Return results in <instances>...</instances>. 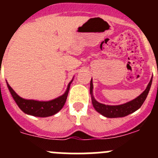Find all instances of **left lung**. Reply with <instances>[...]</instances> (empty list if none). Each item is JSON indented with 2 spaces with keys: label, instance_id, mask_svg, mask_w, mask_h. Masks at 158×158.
<instances>
[{
  "label": "left lung",
  "instance_id": "1",
  "mask_svg": "<svg viewBox=\"0 0 158 158\" xmlns=\"http://www.w3.org/2000/svg\"><path fill=\"white\" fill-rule=\"evenodd\" d=\"M151 83H152V79L148 83L147 88L138 97L135 98L132 101L128 102L123 105H119V106H106V105L102 104L98 102L92 96V80L90 82V93L92 94V102L94 108L98 112L102 114V115L106 116L107 118H120L125 117L131 113L134 112L136 110H138L143 105L144 102L145 101L146 98L148 96V94L149 92L150 88H151Z\"/></svg>",
  "mask_w": 158,
  "mask_h": 158
}]
</instances>
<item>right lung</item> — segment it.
Masks as SVG:
<instances>
[{"instance_id":"right-lung-1","label":"right lung","mask_w":158,"mask_h":158,"mask_svg":"<svg viewBox=\"0 0 158 158\" xmlns=\"http://www.w3.org/2000/svg\"><path fill=\"white\" fill-rule=\"evenodd\" d=\"M71 82L68 85L67 90L66 91V92L63 95L48 102H40L36 101V100L24 99V98L19 96L13 90V89L9 85L7 82V84L14 101L16 102L18 107L23 112L33 116H37V117H48V116L55 114L56 113L60 111L62 108L63 107L66 101V98H67L68 92H69Z\"/></svg>"}]
</instances>
